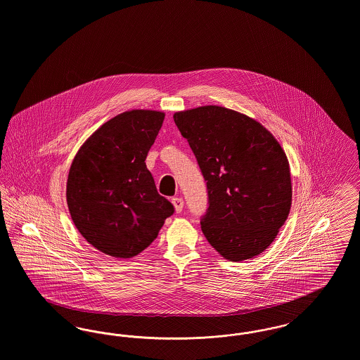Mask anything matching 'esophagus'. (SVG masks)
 Returning <instances> with one entry per match:
<instances>
[{"instance_id": "1", "label": "esophagus", "mask_w": 360, "mask_h": 360, "mask_svg": "<svg viewBox=\"0 0 360 360\" xmlns=\"http://www.w3.org/2000/svg\"><path fill=\"white\" fill-rule=\"evenodd\" d=\"M172 205L175 207L176 213H181L184 209V200L181 197H174L172 200Z\"/></svg>"}]
</instances>
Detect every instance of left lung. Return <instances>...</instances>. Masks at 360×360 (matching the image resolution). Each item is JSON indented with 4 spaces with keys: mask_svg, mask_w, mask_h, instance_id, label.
Instances as JSON below:
<instances>
[{
    "mask_svg": "<svg viewBox=\"0 0 360 360\" xmlns=\"http://www.w3.org/2000/svg\"><path fill=\"white\" fill-rule=\"evenodd\" d=\"M174 121L206 181V240L231 262L262 254L290 212V167L281 144L260 122L217 105L176 112Z\"/></svg>",
    "mask_w": 360,
    "mask_h": 360,
    "instance_id": "8db88e82",
    "label": "left lung"
}]
</instances>
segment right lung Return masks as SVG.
I'll return each mask as SVG.
<instances>
[{
  "mask_svg": "<svg viewBox=\"0 0 360 360\" xmlns=\"http://www.w3.org/2000/svg\"><path fill=\"white\" fill-rule=\"evenodd\" d=\"M163 120L158 110L117 115L86 140L71 163V219L87 243L109 257H136L174 213L146 166Z\"/></svg>",
  "mask_w": 360,
  "mask_h": 360,
  "instance_id": "add662e5",
  "label": "right lung"
}]
</instances>
